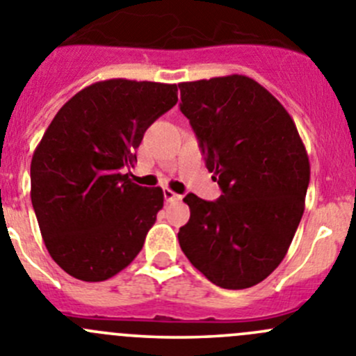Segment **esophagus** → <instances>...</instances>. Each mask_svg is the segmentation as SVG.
I'll use <instances>...</instances> for the list:
<instances>
[{
	"instance_id": "34e87169",
	"label": "esophagus",
	"mask_w": 356,
	"mask_h": 356,
	"mask_svg": "<svg viewBox=\"0 0 356 356\" xmlns=\"http://www.w3.org/2000/svg\"><path fill=\"white\" fill-rule=\"evenodd\" d=\"M163 195H165V200L167 202H177V200H181V195H177V193H174V191H172V189H165V191H163Z\"/></svg>"
}]
</instances>
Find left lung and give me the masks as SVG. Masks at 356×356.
I'll return each mask as SVG.
<instances>
[{
  "label": "left lung",
  "instance_id": "1",
  "mask_svg": "<svg viewBox=\"0 0 356 356\" xmlns=\"http://www.w3.org/2000/svg\"><path fill=\"white\" fill-rule=\"evenodd\" d=\"M181 112L223 195L189 193L182 253L216 286L261 283L286 257L305 207L309 156L286 108L253 79L181 82Z\"/></svg>",
  "mask_w": 356,
  "mask_h": 356
}]
</instances>
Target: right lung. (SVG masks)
<instances>
[{"mask_svg": "<svg viewBox=\"0 0 356 356\" xmlns=\"http://www.w3.org/2000/svg\"><path fill=\"white\" fill-rule=\"evenodd\" d=\"M175 103V84L111 79L72 96L45 129L31 159V202L66 274L98 283L140 253L165 197L126 168L145 129Z\"/></svg>", "mask_w": 356, "mask_h": 356, "instance_id": "right-lung-1", "label": "right lung"}]
</instances>
